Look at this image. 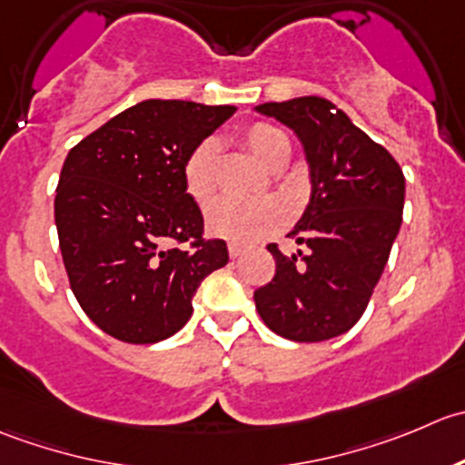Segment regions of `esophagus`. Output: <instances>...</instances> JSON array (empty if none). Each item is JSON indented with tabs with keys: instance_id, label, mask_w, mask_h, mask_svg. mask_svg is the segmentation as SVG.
I'll use <instances>...</instances> for the list:
<instances>
[{
	"instance_id": "1",
	"label": "esophagus",
	"mask_w": 465,
	"mask_h": 465,
	"mask_svg": "<svg viewBox=\"0 0 465 465\" xmlns=\"http://www.w3.org/2000/svg\"><path fill=\"white\" fill-rule=\"evenodd\" d=\"M242 251H243V248H242V246H239V243H234V242H231V243H228V255H231V257H232V260H237V257H239V255H242Z\"/></svg>"
}]
</instances>
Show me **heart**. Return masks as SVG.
<instances>
[{"mask_svg": "<svg viewBox=\"0 0 465 465\" xmlns=\"http://www.w3.org/2000/svg\"><path fill=\"white\" fill-rule=\"evenodd\" d=\"M243 149L269 169H280L289 160L292 142L278 126L266 122L248 124L239 133ZM219 146L217 142L205 140L192 149L183 164V183L185 192L205 208L213 203L219 187ZM287 222V208L278 199L234 201L222 199L208 210V228L219 237L237 243H251L278 231Z\"/></svg>", "mask_w": 465, "mask_h": 465, "instance_id": "1", "label": "heart"}]
</instances>
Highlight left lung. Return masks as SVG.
Segmentation results:
<instances>
[{"mask_svg": "<svg viewBox=\"0 0 465 465\" xmlns=\"http://www.w3.org/2000/svg\"><path fill=\"white\" fill-rule=\"evenodd\" d=\"M301 137L312 199L289 232L307 252L269 243L275 275L255 307L275 334L316 343L348 332L366 312L402 223L404 176L382 144L321 96L257 105Z\"/></svg>", "mask_w": 465, "mask_h": 465, "instance_id": "obj_1", "label": "left lung"}]
</instances>
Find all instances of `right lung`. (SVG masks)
<instances>
[{
	"label": "right lung",
	"mask_w": 465,
	"mask_h": 465,
	"mask_svg": "<svg viewBox=\"0 0 465 465\" xmlns=\"http://www.w3.org/2000/svg\"><path fill=\"white\" fill-rule=\"evenodd\" d=\"M234 110L142 101L67 153L54 201L63 262L78 305L110 337L155 343L176 334L199 284L228 264L226 242L203 237L183 164Z\"/></svg>",
	"instance_id": "right-lung-1"
}]
</instances>
